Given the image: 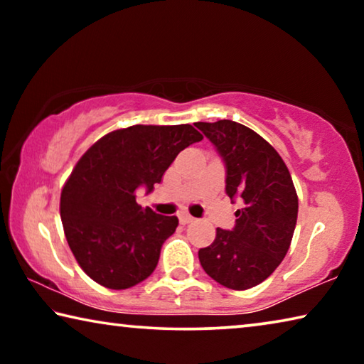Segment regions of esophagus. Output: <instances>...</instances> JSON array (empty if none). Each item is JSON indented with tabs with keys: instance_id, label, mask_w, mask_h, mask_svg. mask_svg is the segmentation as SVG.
<instances>
[{
	"instance_id": "obj_1",
	"label": "esophagus",
	"mask_w": 364,
	"mask_h": 364,
	"mask_svg": "<svg viewBox=\"0 0 364 364\" xmlns=\"http://www.w3.org/2000/svg\"><path fill=\"white\" fill-rule=\"evenodd\" d=\"M178 218H180L181 225H188V223H193V221H194V217H191L189 213H180V217H178Z\"/></svg>"
}]
</instances>
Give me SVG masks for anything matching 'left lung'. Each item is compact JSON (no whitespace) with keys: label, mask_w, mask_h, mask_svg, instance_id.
Segmentation results:
<instances>
[{"label":"left lung","mask_w":364,"mask_h":364,"mask_svg":"<svg viewBox=\"0 0 364 364\" xmlns=\"http://www.w3.org/2000/svg\"><path fill=\"white\" fill-rule=\"evenodd\" d=\"M194 125L223 160L226 194L242 202L232 230L217 228L199 260L221 286L245 291L267 279L286 257L297 223V193L284 160L260 134L232 120Z\"/></svg>","instance_id":"obj_1"}]
</instances>
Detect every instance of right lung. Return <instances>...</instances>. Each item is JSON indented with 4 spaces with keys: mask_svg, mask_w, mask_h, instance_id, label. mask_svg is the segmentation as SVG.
<instances>
[{
    "mask_svg": "<svg viewBox=\"0 0 364 364\" xmlns=\"http://www.w3.org/2000/svg\"><path fill=\"white\" fill-rule=\"evenodd\" d=\"M202 141L191 125H134L106 134L78 160L60 194V218L72 254L91 279L107 289H128L156 269L176 217L136 202L178 154Z\"/></svg>",
    "mask_w": 364,
    "mask_h": 364,
    "instance_id": "right-lung-1",
    "label": "right lung"
}]
</instances>
